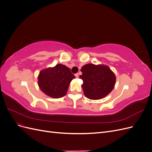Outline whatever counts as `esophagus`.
Segmentation results:
<instances>
[{"mask_svg":"<svg viewBox=\"0 0 152 152\" xmlns=\"http://www.w3.org/2000/svg\"><path fill=\"white\" fill-rule=\"evenodd\" d=\"M75 75V77H76V78H79V73H76V74Z\"/></svg>","mask_w":152,"mask_h":152,"instance_id":"1","label":"esophagus"}]
</instances>
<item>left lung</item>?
<instances>
[{
	"mask_svg": "<svg viewBox=\"0 0 152 152\" xmlns=\"http://www.w3.org/2000/svg\"><path fill=\"white\" fill-rule=\"evenodd\" d=\"M84 94L90 99H100L111 92L115 84L116 77L110 68L104 65L87 64L81 68Z\"/></svg>",
	"mask_w": 152,
	"mask_h": 152,
	"instance_id": "1",
	"label": "left lung"
}]
</instances>
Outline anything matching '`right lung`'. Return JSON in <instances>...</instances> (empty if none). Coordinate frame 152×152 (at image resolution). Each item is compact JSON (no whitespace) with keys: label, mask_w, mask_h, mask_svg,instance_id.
Instances as JSON below:
<instances>
[{"label":"right lung","mask_w":152,"mask_h":152,"mask_svg":"<svg viewBox=\"0 0 152 152\" xmlns=\"http://www.w3.org/2000/svg\"><path fill=\"white\" fill-rule=\"evenodd\" d=\"M75 77L70 69L61 64L41 70L38 85L44 93L53 98H59L66 94L70 82Z\"/></svg>","instance_id":"right-lung-1"}]
</instances>
